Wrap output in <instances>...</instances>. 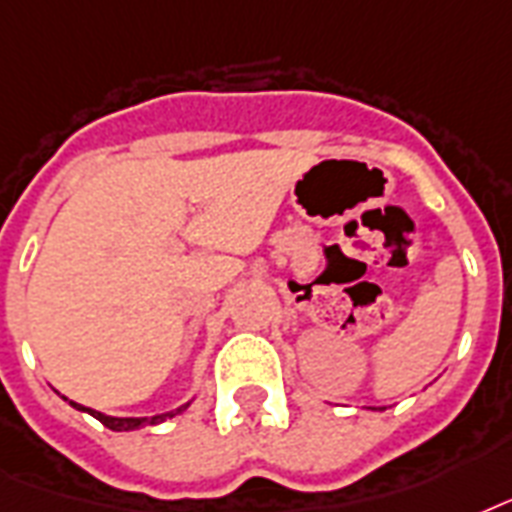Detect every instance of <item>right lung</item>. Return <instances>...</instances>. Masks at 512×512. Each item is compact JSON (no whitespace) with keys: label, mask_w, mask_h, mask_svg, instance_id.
<instances>
[{"label":"right lung","mask_w":512,"mask_h":512,"mask_svg":"<svg viewBox=\"0 0 512 512\" xmlns=\"http://www.w3.org/2000/svg\"><path fill=\"white\" fill-rule=\"evenodd\" d=\"M71 406L79 408V411H87V414H93L101 425H106L109 430H136V427H144V425H160V422H165L168 417H176V414H181L186 406H181L178 411H170V414H160V417H149V419H133V417H106V414H101V411H93V408H85L79 406V403H74V400H69Z\"/></svg>","instance_id":"obj_1"}]
</instances>
